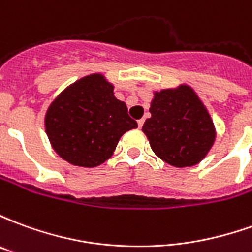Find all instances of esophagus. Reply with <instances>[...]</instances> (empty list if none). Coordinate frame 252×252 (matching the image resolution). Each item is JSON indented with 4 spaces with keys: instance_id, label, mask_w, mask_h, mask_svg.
I'll return each instance as SVG.
<instances>
[{
    "instance_id": "obj_1",
    "label": "esophagus",
    "mask_w": 252,
    "mask_h": 252,
    "mask_svg": "<svg viewBox=\"0 0 252 252\" xmlns=\"http://www.w3.org/2000/svg\"><path fill=\"white\" fill-rule=\"evenodd\" d=\"M143 124H144V119H140V120H137V126H139V128H142Z\"/></svg>"
}]
</instances>
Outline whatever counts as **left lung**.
<instances>
[{
  "mask_svg": "<svg viewBox=\"0 0 252 252\" xmlns=\"http://www.w3.org/2000/svg\"><path fill=\"white\" fill-rule=\"evenodd\" d=\"M143 132L159 158L175 167L194 166L215 142V126L189 86L155 92Z\"/></svg>",
  "mask_w": 252,
  "mask_h": 252,
  "instance_id": "left-lung-1",
  "label": "left lung"
}]
</instances>
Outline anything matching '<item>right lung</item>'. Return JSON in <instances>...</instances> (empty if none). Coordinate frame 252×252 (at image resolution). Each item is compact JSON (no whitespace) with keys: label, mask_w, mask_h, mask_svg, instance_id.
I'll return each mask as SVG.
<instances>
[{"label":"right lung","mask_w":252,"mask_h":252,"mask_svg":"<svg viewBox=\"0 0 252 252\" xmlns=\"http://www.w3.org/2000/svg\"><path fill=\"white\" fill-rule=\"evenodd\" d=\"M137 123L101 74L79 79L54 99L46 132L57 154L74 166L95 167L112 157L120 137Z\"/></svg>","instance_id":"1"}]
</instances>
